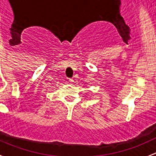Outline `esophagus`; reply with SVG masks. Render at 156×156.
I'll return each instance as SVG.
<instances>
[{"label": "esophagus", "instance_id": "esophagus-1", "mask_svg": "<svg viewBox=\"0 0 156 156\" xmlns=\"http://www.w3.org/2000/svg\"><path fill=\"white\" fill-rule=\"evenodd\" d=\"M68 81H69V83H73L74 82V80L73 79V78H69Z\"/></svg>", "mask_w": 156, "mask_h": 156}]
</instances>
